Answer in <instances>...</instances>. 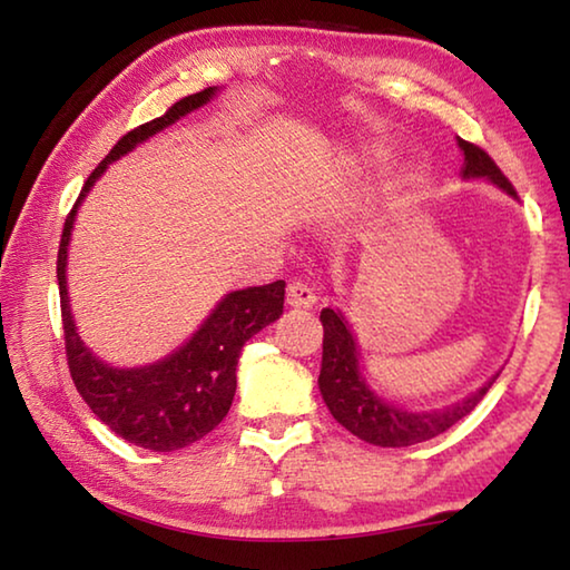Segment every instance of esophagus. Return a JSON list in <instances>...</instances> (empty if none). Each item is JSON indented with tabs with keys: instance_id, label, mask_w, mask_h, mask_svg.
<instances>
[{
	"instance_id": "obj_1",
	"label": "esophagus",
	"mask_w": 570,
	"mask_h": 570,
	"mask_svg": "<svg viewBox=\"0 0 570 570\" xmlns=\"http://www.w3.org/2000/svg\"><path fill=\"white\" fill-rule=\"evenodd\" d=\"M286 302L294 308H312L316 304V292L306 282H292L286 288Z\"/></svg>"
}]
</instances>
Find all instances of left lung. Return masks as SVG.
Masks as SVG:
<instances>
[{
	"mask_svg": "<svg viewBox=\"0 0 570 570\" xmlns=\"http://www.w3.org/2000/svg\"><path fill=\"white\" fill-rule=\"evenodd\" d=\"M458 148L462 150L465 166H462V178L465 180H488L505 196L518 200L515 188L510 186L508 178L500 168L472 142L458 138ZM324 324V352H322V372H320V392L330 407L332 417L370 445L377 448H410L417 442L432 440L450 430L452 424L460 422L465 414L475 410V404L485 397V392L493 387L498 380L495 372L482 387L470 392L452 404L440 410H407L400 404L390 402L387 397L366 382L362 352L352 324L340 306L322 308Z\"/></svg>",
	"mask_w": 570,
	"mask_h": 570,
	"instance_id": "obj_1",
	"label": "left lung"
}]
</instances>
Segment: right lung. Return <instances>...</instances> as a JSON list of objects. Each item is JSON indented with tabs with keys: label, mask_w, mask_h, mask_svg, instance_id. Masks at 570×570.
<instances>
[{
	"label": "right lung",
	"mask_w": 570,
	"mask_h": 570,
	"mask_svg": "<svg viewBox=\"0 0 570 570\" xmlns=\"http://www.w3.org/2000/svg\"><path fill=\"white\" fill-rule=\"evenodd\" d=\"M218 92L220 88H208L188 95L173 105L163 118L122 135L118 146L105 156L82 186L80 198L65 220L60 250H57L65 350L75 387L115 435L153 452L188 448L206 438L226 417L236 394L240 350L250 336L282 316L286 282L228 292L210 308L204 324L170 354L138 366H112L100 360L77 332L70 292H67V248L72 240L77 210L110 163L128 156L153 135L176 125L193 110L204 108Z\"/></svg>",
	"instance_id": "add662e5"
}]
</instances>
